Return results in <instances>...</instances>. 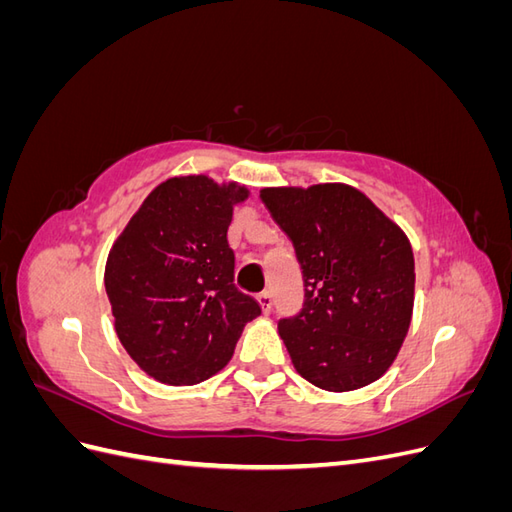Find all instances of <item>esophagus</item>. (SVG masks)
Here are the masks:
<instances>
[{
    "label": "esophagus",
    "instance_id": "34e87169",
    "mask_svg": "<svg viewBox=\"0 0 512 512\" xmlns=\"http://www.w3.org/2000/svg\"><path fill=\"white\" fill-rule=\"evenodd\" d=\"M258 303L262 307V314H271L273 309V294L271 292H260L258 294Z\"/></svg>",
    "mask_w": 512,
    "mask_h": 512
}]
</instances>
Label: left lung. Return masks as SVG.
<instances>
[{"label": "left lung", "instance_id": "left-lung-1", "mask_svg": "<svg viewBox=\"0 0 512 512\" xmlns=\"http://www.w3.org/2000/svg\"><path fill=\"white\" fill-rule=\"evenodd\" d=\"M260 198L303 269L301 314L277 324L294 369L331 393L376 382L412 322L414 254L406 232L346 183L265 188Z\"/></svg>", "mask_w": 512, "mask_h": 512}]
</instances>
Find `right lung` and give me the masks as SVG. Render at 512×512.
<instances>
[{
	"label": "right lung",
	"instance_id": "obj_1",
	"mask_svg": "<svg viewBox=\"0 0 512 512\" xmlns=\"http://www.w3.org/2000/svg\"><path fill=\"white\" fill-rule=\"evenodd\" d=\"M237 181L173 177L153 190L106 258L104 286L121 346L147 376L192 386L226 367L260 305L235 286Z\"/></svg>",
	"mask_w": 512,
	"mask_h": 512
}]
</instances>
